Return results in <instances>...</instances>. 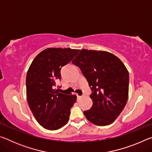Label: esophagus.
<instances>
[{"mask_svg": "<svg viewBox=\"0 0 152 152\" xmlns=\"http://www.w3.org/2000/svg\"><path fill=\"white\" fill-rule=\"evenodd\" d=\"M84 94H83V95H82V96H80V95H77V98H78V99H81V98H82V97H84Z\"/></svg>", "mask_w": 152, "mask_h": 152, "instance_id": "obj_1", "label": "esophagus"}]
</instances>
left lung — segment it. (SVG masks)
Listing matches in <instances>:
<instances>
[{"instance_id": "obj_1", "label": "left lung", "mask_w": 152, "mask_h": 152, "mask_svg": "<svg viewBox=\"0 0 152 152\" xmlns=\"http://www.w3.org/2000/svg\"><path fill=\"white\" fill-rule=\"evenodd\" d=\"M88 82L92 91L91 109L84 111L93 124H111L127 103L129 95V72L119 58L105 51L83 49L72 60Z\"/></svg>"}]
</instances>
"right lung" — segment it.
I'll return each mask as SVG.
<instances>
[{
  "label": "right lung",
  "instance_id": "add662e5",
  "mask_svg": "<svg viewBox=\"0 0 152 152\" xmlns=\"http://www.w3.org/2000/svg\"><path fill=\"white\" fill-rule=\"evenodd\" d=\"M79 50L48 48L33 60L26 77L27 99L35 119L43 128L57 130L68 122L76 95L53 89L60 80V70L73 60Z\"/></svg>",
  "mask_w": 152,
  "mask_h": 152
}]
</instances>
